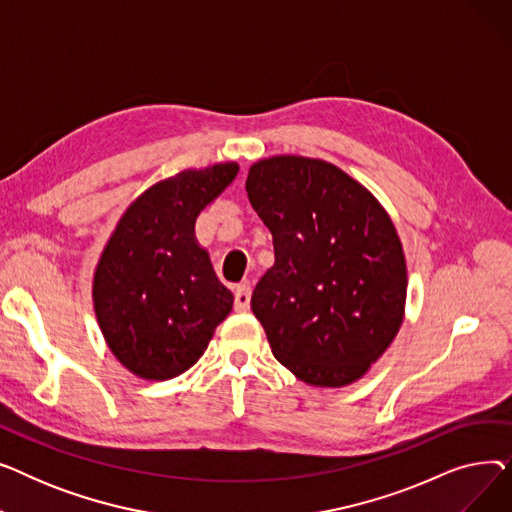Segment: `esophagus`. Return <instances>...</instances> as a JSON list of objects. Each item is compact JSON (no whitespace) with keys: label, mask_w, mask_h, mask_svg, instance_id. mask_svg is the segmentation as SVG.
<instances>
[{"label":"esophagus","mask_w":512,"mask_h":512,"mask_svg":"<svg viewBox=\"0 0 512 512\" xmlns=\"http://www.w3.org/2000/svg\"><path fill=\"white\" fill-rule=\"evenodd\" d=\"M251 307V286L238 284L234 290V309L236 311H249Z\"/></svg>","instance_id":"1"}]
</instances>
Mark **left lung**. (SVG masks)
Instances as JSON below:
<instances>
[{"label": "left lung", "mask_w": 512, "mask_h": 512, "mask_svg": "<svg viewBox=\"0 0 512 512\" xmlns=\"http://www.w3.org/2000/svg\"><path fill=\"white\" fill-rule=\"evenodd\" d=\"M247 195L274 238V265L251 309L274 357L315 388L361 380L396 338L407 305V259L371 191L330 161H255Z\"/></svg>", "instance_id": "1"}]
</instances>
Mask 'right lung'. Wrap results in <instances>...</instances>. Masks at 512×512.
<instances>
[{
  "instance_id": "add662e5",
  "label": "right lung",
  "mask_w": 512,
  "mask_h": 512,
  "mask_svg": "<svg viewBox=\"0 0 512 512\" xmlns=\"http://www.w3.org/2000/svg\"><path fill=\"white\" fill-rule=\"evenodd\" d=\"M236 161L188 168L149 186L107 238L93 274V307L112 355L141 380L191 369L234 294L195 236L197 215L238 174Z\"/></svg>"
}]
</instances>
